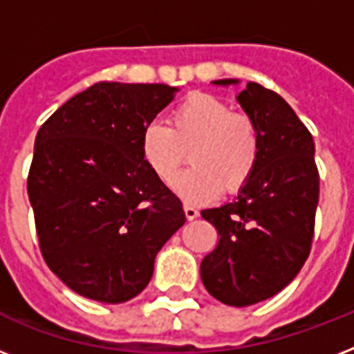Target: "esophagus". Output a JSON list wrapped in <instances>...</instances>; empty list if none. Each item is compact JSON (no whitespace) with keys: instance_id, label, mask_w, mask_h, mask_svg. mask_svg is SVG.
Here are the masks:
<instances>
[{"instance_id":"1","label":"esophagus","mask_w":354,"mask_h":354,"mask_svg":"<svg viewBox=\"0 0 354 354\" xmlns=\"http://www.w3.org/2000/svg\"><path fill=\"white\" fill-rule=\"evenodd\" d=\"M183 213H185V218H187V221H194V218L200 215L198 209H194L193 205H183Z\"/></svg>"}]
</instances>
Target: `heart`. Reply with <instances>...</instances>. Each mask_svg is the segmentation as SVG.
<instances>
[{"mask_svg": "<svg viewBox=\"0 0 354 354\" xmlns=\"http://www.w3.org/2000/svg\"><path fill=\"white\" fill-rule=\"evenodd\" d=\"M187 152L193 167L172 189L185 204H207L222 189L235 194L250 183L261 158L259 128L218 97L191 93L172 108L169 127L150 122L141 132V156L161 182L176 176Z\"/></svg>", "mask_w": 354, "mask_h": 354, "instance_id": "heart-1", "label": "heart"}]
</instances>
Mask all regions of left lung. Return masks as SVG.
<instances>
[{
    "label": "left lung",
    "mask_w": 354,
    "mask_h": 354,
    "mask_svg": "<svg viewBox=\"0 0 354 354\" xmlns=\"http://www.w3.org/2000/svg\"><path fill=\"white\" fill-rule=\"evenodd\" d=\"M236 86V79L213 80ZM236 102L257 124L261 158L236 198L204 209L218 244L200 264L205 290L230 307H248L275 296L307 261L319 198L314 141L288 102L248 82Z\"/></svg>",
    "instance_id": "8db88e82"
}]
</instances>
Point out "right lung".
Instances as JSON below:
<instances>
[{"label": "right lung", "mask_w": 354, "mask_h": 354, "mask_svg": "<svg viewBox=\"0 0 354 354\" xmlns=\"http://www.w3.org/2000/svg\"><path fill=\"white\" fill-rule=\"evenodd\" d=\"M167 84L99 82L36 133L27 193L41 255L80 296L124 303L143 292L182 202L141 156V132L174 99Z\"/></svg>", "instance_id": "right-lung-1"}]
</instances>
